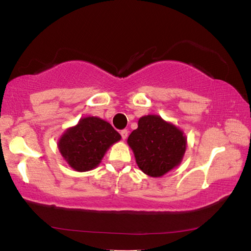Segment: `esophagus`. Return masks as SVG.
Listing matches in <instances>:
<instances>
[{
    "label": "esophagus",
    "mask_w": 251,
    "mask_h": 251,
    "mask_svg": "<svg viewBox=\"0 0 251 251\" xmlns=\"http://www.w3.org/2000/svg\"><path fill=\"white\" fill-rule=\"evenodd\" d=\"M120 135H122V138L125 140L126 138H127V135H128V131L127 129H122V131H120Z\"/></svg>",
    "instance_id": "obj_1"
}]
</instances>
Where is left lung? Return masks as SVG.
<instances>
[{
    "instance_id": "obj_1",
    "label": "left lung",
    "mask_w": 251,
    "mask_h": 251,
    "mask_svg": "<svg viewBox=\"0 0 251 251\" xmlns=\"http://www.w3.org/2000/svg\"><path fill=\"white\" fill-rule=\"evenodd\" d=\"M127 142L136 164L150 176H162L180 164L186 150L183 133L158 116L140 118Z\"/></svg>"
}]
</instances>
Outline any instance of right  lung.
Returning <instances> with one entry per match:
<instances>
[{"label":"right lung","mask_w":251,"mask_h":251,"mask_svg":"<svg viewBox=\"0 0 251 251\" xmlns=\"http://www.w3.org/2000/svg\"><path fill=\"white\" fill-rule=\"evenodd\" d=\"M119 140V133L105 120L87 117L64 133L58 148L71 168L83 172L96 168L109 147Z\"/></svg>","instance_id":"obj_1"}]
</instances>
